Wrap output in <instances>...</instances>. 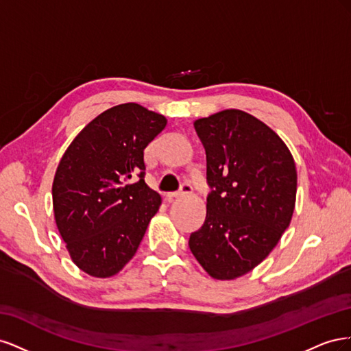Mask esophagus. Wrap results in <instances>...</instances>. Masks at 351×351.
Returning a JSON list of instances; mask_svg holds the SVG:
<instances>
[{
  "label": "esophagus",
  "instance_id": "34e87169",
  "mask_svg": "<svg viewBox=\"0 0 351 351\" xmlns=\"http://www.w3.org/2000/svg\"><path fill=\"white\" fill-rule=\"evenodd\" d=\"M192 184H190L189 182H184L183 184H182V187H180V190L178 192H173V193H168L167 195V199L168 200H173L174 197H178V196H183V195H186V193H190L192 192Z\"/></svg>",
  "mask_w": 351,
  "mask_h": 351
}]
</instances>
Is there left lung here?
Instances as JSON below:
<instances>
[{
	"label": "left lung",
	"mask_w": 351,
	"mask_h": 351,
	"mask_svg": "<svg viewBox=\"0 0 351 351\" xmlns=\"http://www.w3.org/2000/svg\"><path fill=\"white\" fill-rule=\"evenodd\" d=\"M195 129L206 151L210 193L189 247L210 277L234 280L258 267L290 226L295 164L281 137L244 111L199 119Z\"/></svg>",
	"instance_id": "obj_1"
}]
</instances>
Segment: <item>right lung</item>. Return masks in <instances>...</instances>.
<instances>
[{"label":"right lung","mask_w":351,"mask_h":351,"mask_svg":"<svg viewBox=\"0 0 351 351\" xmlns=\"http://www.w3.org/2000/svg\"><path fill=\"white\" fill-rule=\"evenodd\" d=\"M167 119L129 102L99 114L62 155L52 205L71 261L92 277L120 272L139 247L161 196L145 183L143 151Z\"/></svg>","instance_id":"add662e5"}]
</instances>
